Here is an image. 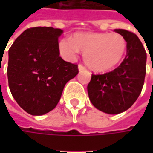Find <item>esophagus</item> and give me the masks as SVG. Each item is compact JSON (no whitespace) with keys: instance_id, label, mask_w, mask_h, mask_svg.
Instances as JSON below:
<instances>
[{"instance_id":"obj_1","label":"esophagus","mask_w":153,"mask_h":153,"mask_svg":"<svg viewBox=\"0 0 153 153\" xmlns=\"http://www.w3.org/2000/svg\"><path fill=\"white\" fill-rule=\"evenodd\" d=\"M78 68H79V71H84V70H86V67L84 65H78Z\"/></svg>"}]
</instances>
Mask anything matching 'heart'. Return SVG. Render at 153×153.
Returning <instances> with one entry per match:
<instances>
[{
  "label": "heart",
  "mask_w": 153,
  "mask_h": 153,
  "mask_svg": "<svg viewBox=\"0 0 153 153\" xmlns=\"http://www.w3.org/2000/svg\"><path fill=\"white\" fill-rule=\"evenodd\" d=\"M58 46L61 54L69 59L75 58L79 50L85 52L86 64L97 72L116 66L127 50V42L122 35L108 33H77L72 39L60 40Z\"/></svg>",
  "instance_id": "heart-1"
}]
</instances>
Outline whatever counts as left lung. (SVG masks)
I'll list each match as a JSON object with an SVG mask.
<instances>
[{
    "instance_id": "left-lung-1",
    "label": "left lung",
    "mask_w": 153,
    "mask_h": 153,
    "mask_svg": "<svg viewBox=\"0 0 153 153\" xmlns=\"http://www.w3.org/2000/svg\"><path fill=\"white\" fill-rule=\"evenodd\" d=\"M127 42V55L113 71L92 74L88 94L92 105L108 114L121 113L133 105L141 94L146 74V52L137 36L115 29Z\"/></svg>"
}]
</instances>
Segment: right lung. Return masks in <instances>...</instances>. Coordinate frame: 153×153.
Wrapping results in <instances>:
<instances>
[{"label":"right lung","instance_id":"right-lung-1","mask_svg":"<svg viewBox=\"0 0 153 153\" xmlns=\"http://www.w3.org/2000/svg\"><path fill=\"white\" fill-rule=\"evenodd\" d=\"M63 30L38 26L26 29L9 49L8 80L18 105L40 116L56 106L65 84L79 73L78 65L59 56Z\"/></svg>","mask_w":153,"mask_h":153}]
</instances>
